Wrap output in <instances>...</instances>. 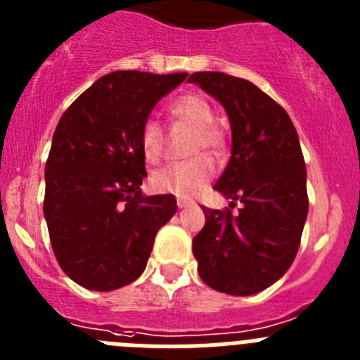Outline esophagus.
I'll list each match as a JSON object with an SVG mask.
<instances>
[{
  "instance_id": "34e87169",
  "label": "esophagus",
  "mask_w": 360,
  "mask_h": 360,
  "mask_svg": "<svg viewBox=\"0 0 360 360\" xmlns=\"http://www.w3.org/2000/svg\"><path fill=\"white\" fill-rule=\"evenodd\" d=\"M176 205H178V209H186V207H189L191 202H189V200L178 198V200H176Z\"/></svg>"
}]
</instances>
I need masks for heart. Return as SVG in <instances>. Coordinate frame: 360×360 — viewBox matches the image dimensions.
Returning <instances> with one entry per match:
<instances>
[{
  "instance_id": "heart-1",
  "label": "heart",
  "mask_w": 360,
  "mask_h": 360,
  "mask_svg": "<svg viewBox=\"0 0 360 360\" xmlns=\"http://www.w3.org/2000/svg\"><path fill=\"white\" fill-rule=\"evenodd\" d=\"M169 115L178 122L193 128L189 160L176 162L155 171L151 186L158 193H169L176 196H193L209 182L212 176V162L203 151L218 157L225 149V133L214 124V110L207 98L200 94L180 95L167 108ZM141 149L146 160L158 162L164 151V131L155 120H146L141 128Z\"/></svg>"
}]
</instances>
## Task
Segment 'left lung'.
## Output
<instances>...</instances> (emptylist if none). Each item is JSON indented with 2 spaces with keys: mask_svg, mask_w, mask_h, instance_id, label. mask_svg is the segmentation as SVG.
Masks as SVG:
<instances>
[{
  "mask_svg": "<svg viewBox=\"0 0 360 360\" xmlns=\"http://www.w3.org/2000/svg\"><path fill=\"white\" fill-rule=\"evenodd\" d=\"M195 82L227 111L231 160L214 189L231 209L202 207L205 225L193 240L205 285L231 295H252L290 269L308 214L307 165L290 117L247 79L196 72Z\"/></svg>",
  "mask_w": 360,
  "mask_h": 360,
  "instance_id": "left-lung-1",
  "label": "left lung"
}]
</instances>
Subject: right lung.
Masks as SVG:
<instances>
[{"label": "right lung", "mask_w": 360, "mask_h": 360, "mask_svg": "<svg viewBox=\"0 0 360 360\" xmlns=\"http://www.w3.org/2000/svg\"><path fill=\"white\" fill-rule=\"evenodd\" d=\"M187 73L111 72L63 113L44 167L43 212L57 263L88 290L126 287L144 272L173 195H142L141 128Z\"/></svg>", "instance_id": "1"}]
</instances>
